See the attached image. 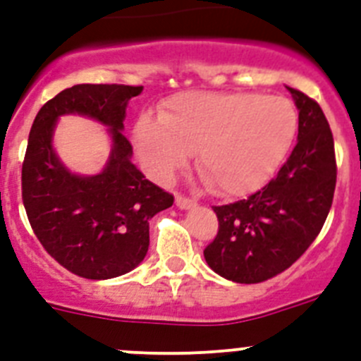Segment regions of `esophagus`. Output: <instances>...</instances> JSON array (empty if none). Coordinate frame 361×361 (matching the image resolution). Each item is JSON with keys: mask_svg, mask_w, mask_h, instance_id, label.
I'll use <instances>...</instances> for the list:
<instances>
[{"mask_svg": "<svg viewBox=\"0 0 361 361\" xmlns=\"http://www.w3.org/2000/svg\"><path fill=\"white\" fill-rule=\"evenodd\" d=\"M175 204H177V208H180V209H191L197 206L195 200H191V199H188V197H183V195L175 197Z\"/></svg>", "mask_w": 361, "mask_h": 361, "instance_id": "obj_1", "label": "esophagus"}]
</instances>
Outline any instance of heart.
<instances>
[{"instance_id": "obj_1", "label": "heart", "mask_w": 361, "mask_h": 361, "mask_svg": "<svg viewBox=\"0 0 361 361\" xmlns=\"http://www.w3.org/2000/svg\"><path fill=\"white\" fill-rule=\"evenodd\" d=\"M298 128L289 99L247 92H188L171 97L159 116L142 114L133 145L142 170L166 184L197 149V168L226 199L250 195L288 157Z\"/></svg>"}]
</instances>
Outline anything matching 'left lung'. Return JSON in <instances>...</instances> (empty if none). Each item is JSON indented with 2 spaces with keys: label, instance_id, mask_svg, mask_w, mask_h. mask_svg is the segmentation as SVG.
Here are the masks:
<instances>
[{
  "label": "left lung",
  "instance_id": "left-lung-1",
  "mask_svg": "<svg viewBox=\"0 0 361 361\" xmlns=\"http://www.w3.org/2000/svg\"><path fill=\"white\" fill-rule=\"evenodd\" d=\"M298 108V141L288 162L260 191L215 206L219 233L204 250L216 275L258 283L288 269L318 237L336 186L334 141L317 101L286 86Z\"/></svg>",
  "mask_w": 361,
  "mask_h": 361
}]
</instances>
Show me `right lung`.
<instances>
[{"instance_id":"right-lung-1","label":"right lung","mask_w":361,"mask_h":361,"mask_svg":"<svg viewBox=\"0 0 361 361\" xmlns=\"http://www.w3.org/2000/svg\"><path fill=\"white\" fill-rule=\"evenodd\" d=\"M141 92L142 86L75 85L44 103L30 128L21 171L28 220L50 257L82 279L108 280L135 269L148 253L149 220L173 204L137 170L123 133L130 99ZM63 115L107 126L111 155L99 174H73L59 159L53 132Z\"/></svg>"}]
</instances>
